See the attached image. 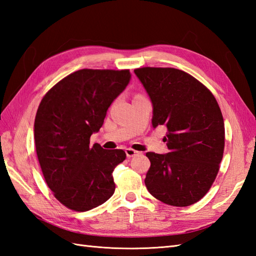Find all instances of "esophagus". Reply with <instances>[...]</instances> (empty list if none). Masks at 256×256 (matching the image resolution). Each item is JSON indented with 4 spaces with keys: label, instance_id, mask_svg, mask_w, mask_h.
I'll list each match as a JSON object with an SVG mask.
<instances>
[{
    "label": "esophagus",
    "instance_id": "34e87169",
    "mask_svg": "<svg viewBox=\"0 0 256 256\" xmlns=\"http://www.w3.org/2000/svg\"><path fill=\"white\" fill-rule=\"evenodd\" d=\"M125 153H126V156L128 157V158H131V157H134V156L138 155L140 152L135 150L133 148H126V150H125Z\"/></svg>",
    "mask_w": 256,
    "mask_h": 256
}]
</instances>
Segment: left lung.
<instances>
[{
	"label": "left lung",
	"instance_id": "8db88e82",
	"mask_svg": "<svg viewBox=\"0 0 256 256\" xmlns=\"http://www.w3.org/2000/svg\"><path fill=\"white\" fill-rule=\"evenodd\" d=\"M153 106L152 125H165L167 154L148 152L145 186L162 202L187 206L208 192L224 150V122L216 98L175 68L134 70Z\"/></svg>",
	"mask_w": 256,
	"mask_h": 256
}]
</instances>
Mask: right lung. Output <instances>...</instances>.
<instances>
[{
  "label": "right lung",
  "instance_id": "add662e5",
  "mask_svg": "<svg viewBox=\"0 0 256 256\" xmlns=\"http://www.w3.org/2000/svg\"><path fill=\"white\" fill-rule=\"evenodd\" d=\"M130 70L81 69L42 98L34 124L38 162L57 200L74 211L104 204L116 190L112 172L126 155L90 145L108 108L126 88Z\"/></svg>",
  "mask_w": 256,
  "mask_h": 256
}]
</instances>
